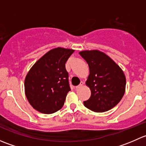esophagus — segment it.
I'll return each instance as SVG.
<instances>
[{"mask_svg": "<svg viewBox=\"0 0 146 146\" xmlns=\"http://www.w3.org/2000/svg\"><path fill=\"white\" fill-rule=\"evenodd\" d=\"M83 85H84V82H80V83L79 84V85H78V86H76V89H78V88H81V87H82Z\"/></svg>", "mask_w": 146, "mask_h": 146, "instance_id": "esophagus-1", "label": "esophagus"}]
</instances>
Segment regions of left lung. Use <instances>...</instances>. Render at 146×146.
<instances>
[{
	"instance_id": "1",
	"label": "left lung",
	"mask_w": 146,
	"mask_h": 146,
	"mask_svg": "<svg viewBox=\"0 0 146 146\" xmlns=\"http://www.w3.org/2000/svg\"><path fill=\"white\" fill-rule=\"evenodd\" d=\"M80 55L89 66L86 85L91 95L84 105L95 112H104L115 107L123 98L126 77L123 70L110 56L99 50L82 51Z\"/></svg>"
}]
</instances>
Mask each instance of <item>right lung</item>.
Masks as SVG:
<instances>
[{"label": "right lung", "instance_id": "obj_1", "mask_svg": "<svg viewBox=\"0 0 146 146\" xmlns=\"http://www.w3.org/2000/svg\"><path fill=\"white\" fill-rule=\"evenodd\" d=\"M73 52L70 48H53L29 70L25 80V92L36 111L53 114L62 108L70 90L65 64Z\"/></svg>", "mask_w": 146, "mask_h": 146}]
</instances>
